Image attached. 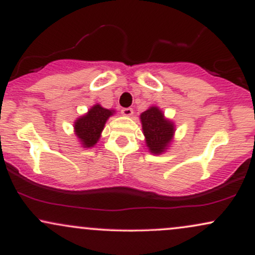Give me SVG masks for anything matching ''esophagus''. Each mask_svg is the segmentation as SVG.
Masks as SVG:
<instances>
[{
    "mask_svg": "<svg viewBox=\"0 0 255 255\" xmlns=\"http://www.w3.org/2000/svg\"><path fill=\"white\" fill-rule=\"evenodd\" d=\"M121 114L124 116H127V118H129V116L133 115V109H131V108H124V109L121 110Z\"/></svg>",
    "mask_w": 255,
    "mask_h": 255,
    "instance_id": "obj_1",
    "label": "esophagus"
}]
</instances>
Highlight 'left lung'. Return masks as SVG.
I'll list each match as a JSON object with an SVG mask.
<instances>
[{"mask_svg":"<svg viewBox=\"0 0 255 255\" xmlns=\"http://www.w3.org/2000/svg\"><path fill=\"white\" fill-rule=\"evenodd\" d=\"M146 146L151 153L160 154L169 147L175 133L174 124L164 118L157 107H151L140 115Z\"/></svg>","mask_w":255,"mask_h":255,"instance_id":"8db88e82","label":"left lung"}]
</instances>
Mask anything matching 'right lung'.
Instances as JSON below:
<instances>
[{"instance_id": "1", "label": "right lung", "mask_w": 255, "mask_h": 255, "mask_svg": "<svg viewBox=\"0 0 255 255\" xmlns=\"http://www.w3.org/2000/svg\"><path fill=\"white\" fill-rule=\"evenodd\" d=\"M114 113V110L105 109L99 104H96L86 115L80 116L74 122L75 135L84 147H93L97 144L102 130L104 129L105 122Z\"/></svg>"}]
</instances>
